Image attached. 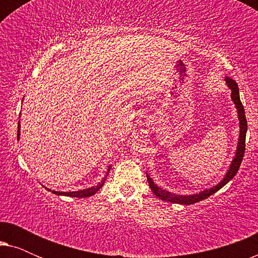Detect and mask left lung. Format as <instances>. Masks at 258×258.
Wrapping results in <instances>:
<instances>
[{
	"label": "left lung",
	"mask_w": 258,
	"mask_h": 258,
	"mask_svg": "<svg viewBox=\"0 0 258 258\" xmlns=\"http://www.w3.org/2000/svg\"><path fill=\"white\" fill-rule=\"evenodd\" d=\"M225 82H227V86L231 91V101L234 102L236 109H237V116L239 121V135H238V142H237V148H236L235 156L232 158L230 167L227 170V174L224 175L223 179L220 183H217L216 185H214L213 188L210 189H204L202 191L191 194V195H177V194H172L168 190H165L161 186H158L156 183L153 181V178L150 177L149 175L147 174L148 183H149V186L155 195L160 197L161 200L167 201V202L170 203H178V204H185V206H189V204H194L196 202H200V201H203L208 199V197L213 195L216 191H218L222 186H224L229 181H231L234 178V176L237 174L239 165L242 163L243 156H244V150H245V135L246 130H248V124H246V118H245V112L244 108H243L241 98H239V90L237 83L235 82L234 80L230 79V77H225Z\"/></svg>",
	"instance_id": "obj_1"
}]
</instances>
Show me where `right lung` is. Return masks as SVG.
Instances as JSON below:
<instances>
[{
  "mask_svg": "<svg viewBox=\"0 0 258 258\" xmlns=\"http://www.w3.org/2000/svg\"><path fill=\"white\" fill-rule=\"evenodd\" d=\"M20 129H21V124H20V122H19V128H17V140H20V135H21ZM110 169H111V164L108 165V171H107V174H105L104 178L102 179V181L98 183L97 185L90 186V188H87V189H83V190H77V191H55V190H50V189H48V188H47V190H49V191H51L52 194H55V195H58V196L61 195V196L77 197V199H83V197H90V196L95 195V194H96L98 190H100L102 186H103L105 179H107V176L109 174V171H110Z\"/></svg>",
  "mask_w": 258,
  "mask_h": 258,
  "instance_id": "obj_1",
  "label": "right lung"
}]
</instances>
